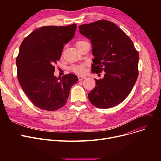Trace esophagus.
I'll list each match as a JSON object with an SVG mask.
<instances>
[{
	"mask_svg": "<svg viewBox=\"0 0 161 161\" xmlns=\"http://www.w3.org/2000/svg\"><path fill=\"white\" fill-rule=\"evenodd\" d=\"M86 76H83V75H79V76H78V80H79L80 81L86 79Z\"/></svg>",
	"mask_w": 161,
	"mask_h": 161,
	"instance_id": "1",
	"label": "esophagus"
}]
</instances>
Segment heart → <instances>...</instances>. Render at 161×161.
<instances>
[{"label": "heart", "instance_id": "obj_1", "mask_svg": "<svg viewBox=\"0 0 161 161\" xmlns=\"http://www.w3.org/2000/svg\"><path fill=\"white\" fill-rule=\"evenodd\" d=\"M86 42H87L81 41V40L78 41L75 43V46H76V47H79L80 46L86 43ZM72 70L78 74H83L84 72H85V65L83 64V65H79V66H74L72 67Z\"/></svg>", "mask_w": 161, "mask_h": 161}]
</instances>
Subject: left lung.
I'll use <instances>...</instances> for the list:
<instances>
[{"instance_id": "1", "label": "left lung", "mask_w": 161, "mask_h": 161, "mask_svg": "<svg viewBox=\"0 0 161 161\" xmlns=\"http://www.w3.org/2000/svg\"><path fill=\"white\" fill-rule=\"evenodd\" d=\"M79 32L90 40L92 73L105 72L97 80L88 94L91 104L98 108L114 107L127 97L138 76V52L130 38L115 23L99 20L79 26Z\"/></svg>"}]
</instances>
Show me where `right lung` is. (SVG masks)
I'll use <instances>...</instances> for the list:
<instances>
[{
    "instance_id": "obj_1",
    "label": "right lung",
    "mask_w": 161,
    "mask_h": 161,
    "mask_svg": "<svg viewBox=\"0 0 161 161\" xmlns=\"http://www.w3.org/2000/svg\"><path fill=\"white\" fill-rule=\"evenodd\" d=\"M76 24L45 26L25 38L16 58L18 78L25 93L36 107L54 111L65 105L72 86L78 78L73 74L54 75L64 45L74 36Z\"/></svg>"
}]
</instances>
